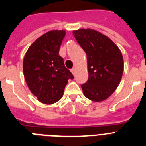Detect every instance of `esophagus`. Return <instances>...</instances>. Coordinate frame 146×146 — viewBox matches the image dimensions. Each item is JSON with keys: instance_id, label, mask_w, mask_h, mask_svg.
I'll list each match as a JSON object with an SVG mask.
<instances>
[{"instance_id": "1", "label": "esophagus", "mask_w": 146, "mask_h": 146, "mask_svg": "<svg viewBox=\"0 0 146 146\" xmlns=\"http://www.w3.org/2000/svg\"><path fill=\"white\" fill-rule=\"evenodd\" d=\"M71 73H73V75H75V73H76V69L75 68H73L71 70Z\"/></svg>"}]
</instances>
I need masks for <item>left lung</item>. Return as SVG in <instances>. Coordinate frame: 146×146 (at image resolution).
<instances>
[{
	"mask_svg": "<svg viewBox=\"0 0 146 146\" xmlns=\"http://www.w3.org/2000/svg\"><path fill=\"white\" fill-rule=\"evenodd\" d=\"M73 33L87 55L89 79L81 85L83 93L93 102H102L113 94L121 80V51L109 38L96 30L80 29Z\"/></svg>",
	"mask_w": 146,
	"mask_h": 146,
	"instance_id": "1",
	"label": "left lung"
}]
</instances>
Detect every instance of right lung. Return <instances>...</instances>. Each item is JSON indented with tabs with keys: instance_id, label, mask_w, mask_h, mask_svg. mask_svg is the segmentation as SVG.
I'll use <instances>...</instances> for the list:
<instances>
[{
	"instance_id": "add662e5",
	"label": "right lung",
	"mask_w": 146,
	"mask_h": 146,
	"mask_svg": "<svg viewBox=\"0 0 146 146\" xmlns=\"http://www.w3.org/2000/svg\"><path fill=\"white\" fill-rule=\"evenodd\" d=\"M65 35L64 30L48 32L31 44L24 57L23 67L26 84L44 104L59 101L68 80L74 78L59 55Z\"/></svg>"
}]
</instances>
